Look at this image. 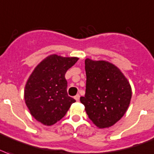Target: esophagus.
<instances>
[{
	"label": "esophagus",
	"instance_id": "1",
	"mask_svg": "<svg viewBox=\"0 0 154 154\" xmlns=\"http://www.w3.org/2000/svg\"><path fill=\"white\" fill-rule=\"evenodd\" d=\"M74 98H75V100H76V101H79V99H80V95H79V94H77V95H76L74 97Z\"/></svg>",
	"mask_w": 154,
	"mask_h": 154
}]
</instances>
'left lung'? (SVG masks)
<instances>
[{
  "mask_svg": "<svg viewBox=\"0 0 154 154\" xmlns=\"http://www.w3.org/2000/svg\"><path fill=\"white\" fill-rule=\"evenodd\" d=\"M85 94L80 101L99 128L113 126L124 116L132 98V88L119 68L106 60L85 59Z\"/></svg>",
  "mask_w": 154,
  "mask_h": 154,
  "instance_id": "8db88e82",
  "label": "left lung"
}]
</instances>
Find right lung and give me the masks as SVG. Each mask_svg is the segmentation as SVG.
<instances>
[{
  "label": "right lung",
  "instance_id": "obj_1",
  "mask_svg": "<svg viewBox=\"0 0 154 154\" xmlns=\"http://www.w3.org/2000/svg\"><path fill=\"white\" fill-rule=\"evenodd\" d=\"M78 59L53 54L35 68L26 84L24 99L37 121L47 126L53 125L76 102L68 95L65 73Z\"/></svg>",
  "mask_w": 154,
  "mask_h": 154
}]
</instances>
